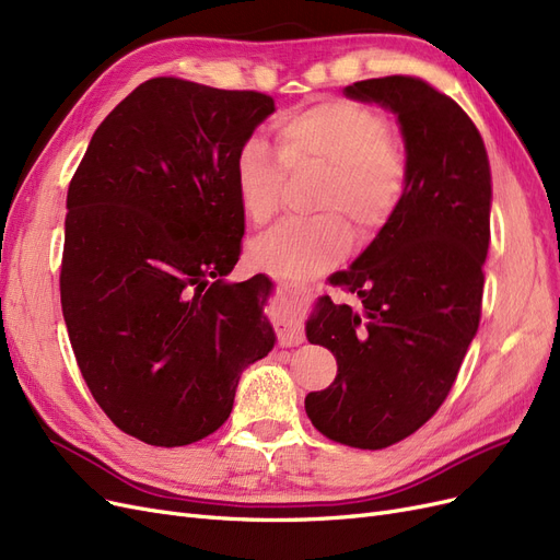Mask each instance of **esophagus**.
<instances>
[{
	"mask_svg": "<svg viewBox=\"0 0 560 560\" xmlns=\"http://www.w3.org/2000/svg\"><path fill=\"white\" fill-rule=\"evenodd\" d=\"M279 283H281L283 291H293V281L279 279ZM302 339H304V332H302V328H298V326L283 328V332H281V345H283V347H298V345H302Z\"/></svg>",
	"mask_w": 560,
	"mask_h": 560,
	"instance_id": "1",
	"label": "esophagus"
}]
</instances>
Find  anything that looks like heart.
<instances>
[{
    "label": "heart",
    "mask_w": 560,
    "mask_h": 560,
    "mask_svg": "<svg viewBox=\"0 0 560 560\" xmlns=\"http://www.w3.org/2000/svg\"><path fill=\"white\" fill-rule=\"evenodd\" d=\"M277 149L285 170H320L318 211L312 221L283 223L250 246L256 265L281 277H312L349 250L351 232L382 228L400 205L409 167L388 120L365 104L328 100L277 120ZM234 186L246 219L267 225L281 202L283 170L258 139L246 141L234 160Z\"/></svg>",
    "instance_id": "heart-1"
}]
</instances>
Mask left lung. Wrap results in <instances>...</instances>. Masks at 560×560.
I'll return each instance as SVG.
<instances>
[{"label": "left lung", "mask_w": 560, "mask_h": 560, "mask_svg": "<svg viewBox=\"0 0 560 560\" xmlns=\"http://www.w3.org/2000/svg\"><path fill=\"white\" fill-rule=\"evenodd\" d=\"M345 95L398 116L409 178L384 228L335 277L360 312L323 295L306 320L337 376L304 409L326 438L374 451L417 432L456 382L479 328L493 192L475 122L430 83L368 79Z\"/></svg>", "instance_id": "8db88e82"}]
</instances>
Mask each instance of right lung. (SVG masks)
Returning <instances> with one entry per match:
<instances>
[{
    "instance_id": "1",
    "label": "right lung",
    "mask_w": 560,
    "mask_h": 560,
    "mask_svg": "<svg viewBox=\"0 0 560 560\" xmlns=\"http://www.w3.org/2000/svg\"><path fill=\"white\" fill-rule=\"evenodd\" d=\"M275 100L160 77L102 120L67 192L62 316L122 432L186 446L219 430L275 347L265 275L232 283L244 211L234 160Z\"/></svg>"
}]
</instances>
